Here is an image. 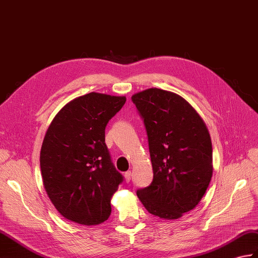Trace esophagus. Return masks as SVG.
Wrapping results in <instances>:
<instances>
[{
	"label": "esophagus",
	"mask_w": 258,
	"mask_h": 258,
	"mask_svg": "<svg viewBox=\"0 0 258 258\" xmlns=\"http://www.w3.org/2000/svg\"><path fill=\"white\" fill-rule=\"evenodd\" d=\"M124 177H125V181L130 182L131 181V178H132V171H126V172H125Z\"/></svg>",
	"instance_id": "obj_1"
}]
</instances>
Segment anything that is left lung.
Wrapping results in <instances>:
<instances>
[{
    "mask_svg": "<svg viewBox=\"0 0 258 258\" xmlns=\"http://www.w3.org/2000/svg\"><path fill=\"white\" fill-rule=\"evenodd\" d=\"M147 132L154 178L137 197L146 210L176 220L196 208L211 181L212 143L207 125L188 101L151 88L132 95Z\"/></svg>",
    "mask_w": 258,
    "mask_h": 258,
    "instance_id": "left-lung-1",
    "label": "left lung"
}]
</instances>
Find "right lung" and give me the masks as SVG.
<instances>
[{
    "mask_svg": "<svg viewBox=\"0 0 258 258\" xmlns=\"http://www.w3.org/2000/svg\"><path fill=\"white\" fill-rule=\"evenodd\" d=\"M126 98L91 92L53 117L40 149L46 192L63 218L82 225L104 222L123 181L105 145V126Z\"/></svg>",
    "mask_w": 258,
    "mask_h": 258,
    "instance_id": "right-lung-1",
    "label": "right lung"
}]
</instances>
